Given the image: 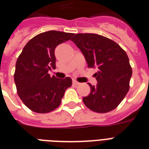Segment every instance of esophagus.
<instances>
[{"label":"esophagus","instance_id":"34e87169","mask_svg":"<svg viewBox=\"0 0 149 149\" xmlns=\"http://www.w3.org/2000/svg\"><path fill=\"white\" fill-rule=\"evenodd\" d=\"M72 84H73V85H76V86H77V85H79V82H77V80H72Z\"/></svg>","mask_w":149,"mask_h":149}]
</instances>
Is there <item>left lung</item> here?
I'll use <instances>...</instances> for the list:
<instances>
[{
    "instance_id": "1",
    "label": "left lung",
    "mask_w": 149,
    "mask_h": 149,
    "mask_svg": "<svg viewBox=\"0 0 149 149\" xmlns=\"http://www.w3.org/2000/svg\"><path fill=\"white\" fill-rule=\"evenodd\" d=\"M81 50L89 68L97 67L98 84L91 86V93L83 98L84 104L97 113L113 111L130 88L132 69L125 51L110 38L91 33H79L71 39Z\"/></svg>"
}]
</instances>
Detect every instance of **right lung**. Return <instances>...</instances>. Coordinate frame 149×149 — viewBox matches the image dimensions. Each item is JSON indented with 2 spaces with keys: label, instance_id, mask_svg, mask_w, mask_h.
<instances>
[{
  "label": "right lung",
  "instance_id": "add662e5",
  "mask_svg": "<svg viewBox=\"0 0 149 149\" xmlns=\"http://www.w3.org/2000/svg\"><path fill=\"white\" fill-rule=\"evenodd\" d=\"M73 33L49 31L32 38L16 62L14 79L17 94L24 105L36 113L54 111L61 104L72 79L50 77L49 70L56 68L55 49L70 40Z\"/></svg>",
  "mask_w": 149,
  "mask_h": 149
}]
</instances>
